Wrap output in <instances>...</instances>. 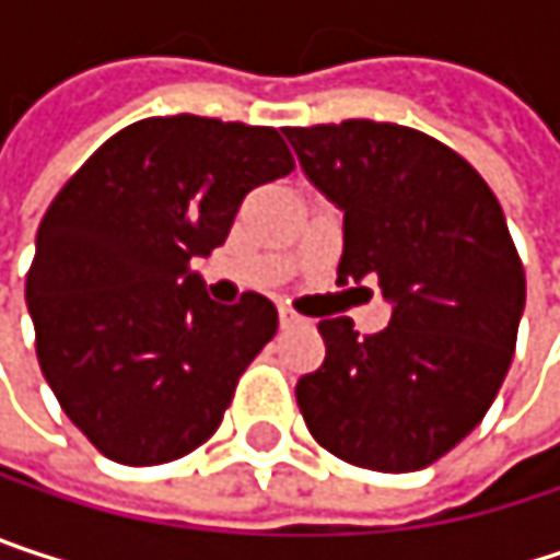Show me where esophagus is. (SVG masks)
Masks as SVG:
<instances>
[{
	"instance_id": "34e87169",
	"label": "esophagus",
	"mask_w": 560,
	"mask_h": 560,
	"mask_svg": "<svg viewBox=\"0 0 560 560\" xmlns=\"http://www.w3.org/2000/svg\"><path fill=\"white\" fill-rule=\"evenodd\" d=\"M279 320H281V327H294V324H301V317H298L291 307H284V304L279 307Z\"/></svg>"
}]
</instances>
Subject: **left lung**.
Wrapping results in <instances>:
<instances>
[{"instance_id":"1","label":"left lung","mask_w":560,"mask_h":560,"mask_svg":"<svg viewBox=\"0 0 560 560\" xmlns=\"http://www.w3.org/2000/svg\"><path fill=\"white\" fill-rule=\"evenodd\" d=\"M307 180L343 210L337 284L376 279L386 330L320 320L327 357L294 395L334 457L408 474L457 447L503 386L525 269L490 184L444 142L395 122L284 129Z\"/></svg>"}]
</instances>
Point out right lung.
I'll return each instance as SVG.
<instances>
[{
	"label": "right lung",
	"mask_w": 560,
	"mask_h": 560,
	"mask_svg": "<svg viewBox=\"0 0 560 560\" xmlns=\"http://www.w3.org/2000/svg\"><path fill=\"white\" fill-rule=\"evenodd\" d=\"M291 168L269 126L152 116L51 200L25 281L35 350L63 415L109 460L168 464L220 428L279 311L256 291L210 301L190 259L223 246L243 197Z\"/></svg>",
	"instance_id": "right-lung-1"
}]
</instances>
